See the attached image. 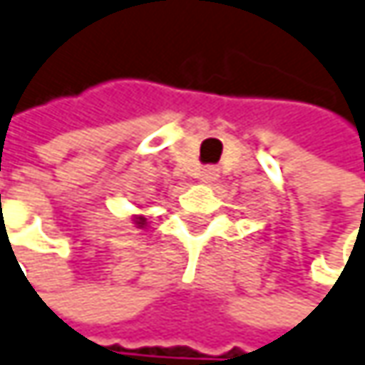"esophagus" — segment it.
Listing matches in <instances>:
<instances>
[{
  "label": "esophagus",
  "mask_w": 365,
  "mask_h": 365,
  "mask_svg": "<svg viewBox=\"0 0 365 365\" xmlns=\"http://www.w3.org/2000/svg\"><path fill=\"white\" fill-rule=\"evenodd\" d=\"M200 180L205 183H211L217 180V169L215 167H205L202 171H200Z\"/></svg>",
  "instance_id": "34e87169"
}]
</instances>
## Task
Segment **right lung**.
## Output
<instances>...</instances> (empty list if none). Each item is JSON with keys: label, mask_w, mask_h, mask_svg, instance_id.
I'll return each instance as SVG.
<instances>
[{"label": "right lung", "mask_w": 365, "mask_h": 365, "mask_svg": "<svg viewBox=\"0 0 365 365\" xmlns=\"http://www.w3.org/2000/svg\"><path fill=\"white\" fill-rule=\"evenodd\" d=\"M133 219H135V225H138V227H144V225H146V217H133Z\"/></svg>", "instance_id": "obj_1"}]
</instances>
